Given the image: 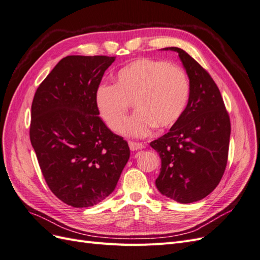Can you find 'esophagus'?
<instances>
[{"instance_id":"esophagus-1","label":"esophagus","mask_w":260,"mask_h":260,"mask_svg":"<svg viewBox=\"0 0 260 260\" xmlns=\"http://www.w3.org/2000/svg\"><path fill=\"white\" fill-rule=\"evenodd\" d=\"M129 147L131 151H139V149L144 148V145L142 143H137V142H129Z\"/></svg>"}]
</instances>
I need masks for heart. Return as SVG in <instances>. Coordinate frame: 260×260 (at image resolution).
<instances>
[{"label":"heart","mask_w":260,"mask_h":260,"mask_svg":"<svg viewBox=\"0 0 260 260\" xmlns=\"http://www.w3.org/2000/svg\"><path fill=\"white\" fill-rule=\"evenodd\" d=\"M188 92L187 77L180 67L141 58L118 72L116 85H101L95 102L102 118L115 132L122 130L130 104H133L138 112L123 132L144 138L151 135L156 125L165 129L179 120L186 106Z\"/></svg>","instance_id":"1"}]
</instances>
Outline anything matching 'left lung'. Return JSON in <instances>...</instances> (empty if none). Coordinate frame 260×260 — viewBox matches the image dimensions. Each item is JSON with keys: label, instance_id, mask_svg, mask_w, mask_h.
Here are the masks:
<instances>
[{"label": "left lung", "instance_id": "1", "mask_svg": "<svg viewBox=\"0 0 260 260\" xmlns=\"http://www.w3.org/2000/svg\"><path fill=\"white\" fill-rule=\"evenodd\" d=\"M179 54L190 82L184 112L162 137L149 143L159 154L161 168L155 184L162 195L188 204L206 198L226 166L231 124L221 94L209 74L185 51Z\"/></svg>", "mask_w": 260, "mask_h": 260}]
</instances>
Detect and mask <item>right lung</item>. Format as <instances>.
Segmentation results:
<instances>
[{"mask_svg":"<svg viewBox=\"0 0 260 260\" xmlns=\"http://www.w3.org/2000/svg\"><path fill=\"white\" fill-rule=\"evenodd\" d=\"M112 56L72 55L39 85L31 105L30 141L55 196L84 208L105 200L128 162L127 141L99 117L95 95Z\"/></svg>","mask_w":260,"mask_h":260,"instance_id":"obj_1","label":"right lung"}]
</instances>
